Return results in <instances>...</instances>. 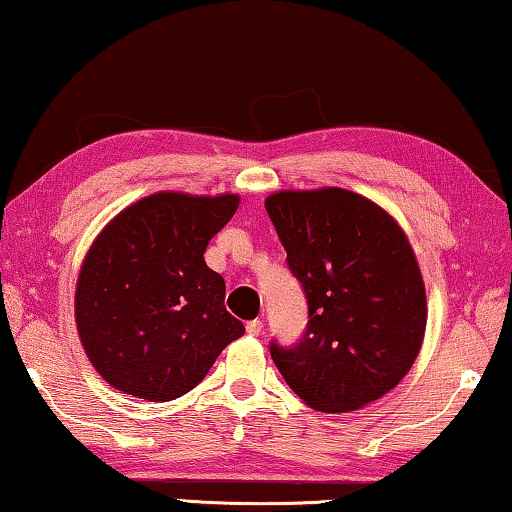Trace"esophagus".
I'll list each match as a JSON object with an SVG mask.
<instances>
[{
    "label": "esophagus",
    "mask_w": 512,
    "mask_h": 512,
    "mask_svg": "<svg viewBox=\"0 0 512 512\" xmlns=\"http://www.w3.org/2000/svg\"><path fill=\"white\" fill-rule=\"evenodd\" d=\"M262 330H264V321L253 319V321H248V323H246V332H248L250 337H257V335H262Z\"/></svg>",
    "instance_id": "1"
}]
</instances>
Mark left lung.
I'll use <instances>...</instances> for the list:
<instances>
[{
    "label": "left lung",
    "instance_id": "left-lung-1",
    "mask_svg": "<svg viewBox=\"0 0 512 512\" xmlns=\"http://www.w3.org/2000/svg\"><path fill=\"white\" fill-rule=\"evenodd\" d=\"M266 214L307 300L294 344L271 339L287 385L323 412L358 410L399 385L426 330V291L394 218L344 189L280 191Z\"/></svg>",
    "mask_w": 512,
    "mask_h": 512
}]
</instances>
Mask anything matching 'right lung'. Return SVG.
Instances as JSON below:
<instances>
[{"label":"right lung","mask_w":512,"mask_h":512,"mask_svg":"<svg viewBox=\"0 0 512 512\" xmlns=\"http://www.w3.org/2000/svg\"><path fill=\"white\" fill-rule=\"evenodd\" d=\"M237 207V196L154 193L104 227L81 266L75 316L109 385L173 401L246 332L225 310V280L202 257Z\"/></svg>","instance_id":"1"}]
</instances>
